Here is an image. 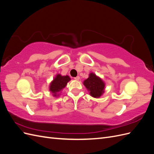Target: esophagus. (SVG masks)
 I'll list each match as a JSON object with an SVG mask.
<instances>
[{
	"label": "esophagus",
	"instance_id": "34e87169",
	"mask_svg": "<svg viewBox=\"0 0 154 154\" xmlns=\"http://www.w3.org/2000/svg\"><path fill=\"white\" fill-rule=\"evenodd\" d=\"M80 76H76V77H75V78H74V80H80Z\"/></svg>",
	"mask_w": 154,
	"mask_h": 154
}]
</instances>
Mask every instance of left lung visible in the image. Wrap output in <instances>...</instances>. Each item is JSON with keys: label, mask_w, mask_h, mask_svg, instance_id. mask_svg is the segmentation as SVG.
Returning <instances> with one entry per match:
<instances>
[{"label": "left lung", "mask_w": 154, "mask_h": 154, "mask_svg": "<svg viewBox=\"0 0 154 154\" xmlns=\"http://www.w3.org/2000/svg\"><path fill=\"white\" fill-rule=\"evenodd\" d=\"M83 85L85 86L91 96L98 98L103 94L105 89V83L100 77H97L94 73L91 72L89 76L83 82Z\"/></svg>", "instance_id": "obj_1"}]
</instances>
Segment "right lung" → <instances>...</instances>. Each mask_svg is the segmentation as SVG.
Segmentation results:
<instances>
[{"mask_svg":"<svg viewBox=\"0 0 154 154\" xmlns=\"http://www.w3.org/2000/svg\"><path fill=\"white\" fill-rule=\"evenodd\" d=\"M71 80V78L69 76H62L61 74H57L54 80L51 82L49 85V91L53 93L54 97L59 96L58 93L61 91L63 88L66 87L67 83Z\"/></svg>","mask_w":154,"mask_h":154,"instance_id":"add662e5","label":"right lung"}]
</instances>
